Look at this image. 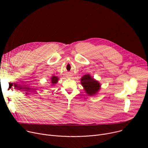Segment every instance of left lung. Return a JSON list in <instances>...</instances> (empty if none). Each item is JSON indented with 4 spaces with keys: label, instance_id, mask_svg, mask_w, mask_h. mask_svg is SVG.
Here are the masks:
<instances>
[{
    "label": "left lung",
    "instance_id": "left-lung-1",
    "mask_svg": "<svg viewBox=\"0 0 148 148\" xmlns=\"http://www.w3.org/2000/svg\"><path fill=\"white\" fill-rule=\"evenodd\" d=\"M81 84L88 95L94 96L99 90L100 83L89 74L84 75L81 79Z\"/></svg>",
    "mask_w": 148,
    "mask_h": 148
}]
</instances>
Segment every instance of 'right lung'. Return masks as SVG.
Masks as SVG:
<instances>
[{
    "mask_svg": "<svg viewBox=\"0 0 148 148\" xmlns=\"http://www.w3.org/2000/svg\"><path fill=\"white\" fill-rule=\"evenodd\" d=\"M59 80V79L58 77H56V76H53L51 77V83L52 84V85H54L56 83H58Z\"/></svg>",
    "mask_w": 148,
    "mask_h": 148,
    "instance_id": "right-lung-1",
    "label": "right lung"
}]
</instances>
